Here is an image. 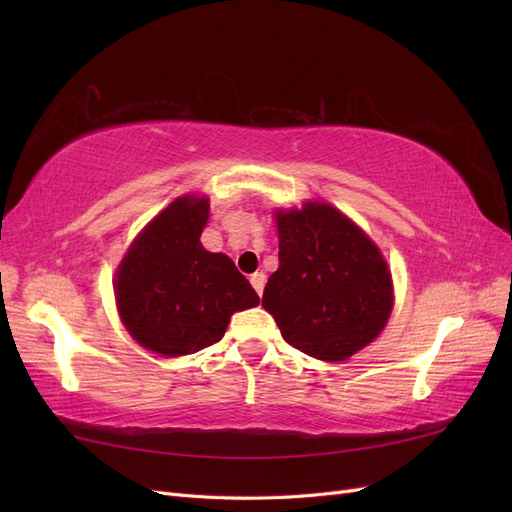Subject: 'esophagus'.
I'll return each instance as SVG.
<instances>
[{
  "mask_svg": "<svg viewBox=\"0 0 512 512\" xmlns=\"http://www.w3.org/2000/svg\"><path fill=\"white\" fill-rule=\"evenodd\" d=\"M250 282H252L254 290L260 294V297H262V290H265V282H267L265 273H262V271H256V273H252V275H250Z\"/></svg>",
  "mask_w": 512,
  "mask_h": 512,
  "instance_id": "obj_1",
  "label": "esophagus"
}]
</instances>
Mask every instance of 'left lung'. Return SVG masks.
Returning <instances> with one entry per match:
<instances>
[{
    "label": "left lung",
    "mask_w": 512,
    "mask_h": 512,
    "mask_svg": "<svg viewBox=\"0 0 512 512\" xmlns=\"http://www.w3.org/2000/svg\"><path fill=\"white\" fill-rule=\"evenodd\" d=\"M280 267L262 307L286 342L320 361H346L382 333L393 309L378 245L329 203L275 211Z\"/></svg>",
    "instance_id": "1"
}]
</instances>
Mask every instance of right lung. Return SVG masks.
<instances>
[{"mask_svg":"<svg viewBox=\"0 0 512 512\" xmlns=\"http://www.w3.org/2000/svg\"><path fill=\"white\" fill-rule=\"evenodd\" d=\"M209 198L181 196L134 239L115 275L123 327L162 356L194 354L226 333L230 316L260 303L226 254L207 252L200 232Z\"/></svg>","mask_w":512,"mask_h":512,"instance_id":"right-lung-1","label":"right lung"}]
</instances>
